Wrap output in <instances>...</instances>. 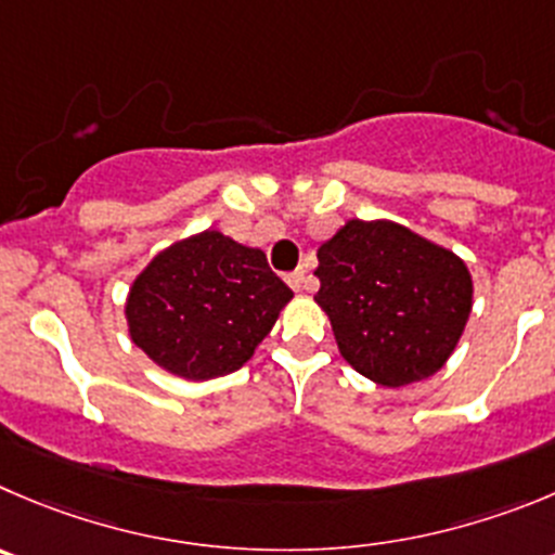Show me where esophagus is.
<instances>
[{
	"label": "esophagus",
	"mask_w": 555,
	"mask_h": 555,
	"mask_svg": "<svg viewBox=\"0 0 555 555\" xmlns=\"http://www.w3.org/2000/svg\"><path fill=\"white\" fill-rule=\"evenodd\" d=\"M288 281V286L294 288V292H308V274H305V269H297V272H292L286 278Z\"/></svg>",
	"instance_id": "esophagus-1"
}]
</instances>
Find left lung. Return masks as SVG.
I'll return each mask as SVG.
<instances>
[{
  "instance_id": "obj_1",
  "label": "left lung",
  "mask_w": 555,
  "mask_h": 555,
  "mask_svg": "<svg viewBox=\"0 0 555 555\" xmlns=\"http://www.w3.org/2000/svg\"><path fill=\"white\" fill-rule=\"evenodd\" d=\"M315 278L343 360L382 387L439 373L472 315L466 261L392 220H348L319 247Z\"/></svg>"
}]
</instances>
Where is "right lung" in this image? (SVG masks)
<instances>
[{
	"instance_id": "1",
	"label": "right lung",
	"mask_w": 555,
	"mask_h": 555,
	"mask_svg": "<svg viewBox=\"0 0 555 555\" xmlns=\"http://www.w3.org/2000/svg\"><path fill=\"white\" fill-rule=\"evenodd\" d=\"M294 292L258 247L202 231L157 253L125 302L130 340L163 371L209 382L240 371Z\"/></svg>"
}]
</instances>
